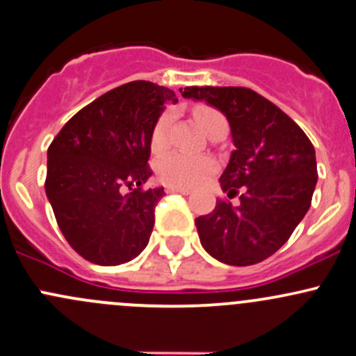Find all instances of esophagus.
I'll return each instance as SVG.
<instances>
[{"label": "esophagus", "instance_id": "obj_1", "mask_svg": "<svg viewBox=\"0 0 356 356\" xmlns=\"http://www.w3.org/2000/svg\"><path fill=\"white\" fill-rule=\"evenodd\" d=\"M167 193H181V194H189L191 191L186 189V188H175V186H168V188L165 189Z\"/></svg>", "mask_w": 356, "mask_h": 356}]
</instances>
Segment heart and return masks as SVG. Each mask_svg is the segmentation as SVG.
I'll use <instances>...</instances> for the list:
<instances>
[{
	"label": "heart",
	"instance_id": "b5f03b06",
	"mask_svg": "<svg viewBox=\"0 0 356 356\" xmlns=\"http://www.w3.org/2000/svg\"><path fill=\"white\" fill-rule=\"evenodd\" d=\"M194 119L200 124V128L204 133H209L218 122L225 121L223 115L218 111L208 106H197L194 109ZM170 124V115L163 114L156 121L155 128L152 133V148L155 152L165 148L167 145V131ZM216 168L215 160L209 156H197L189 155L182 152H170L163 155L156 163V174L160 181L167 186H175V188H193L200 184L203 179H207L209 174Z\"/></svg>",
	"mask_w": 356,
	"mask_h": 356
}]
</instances>
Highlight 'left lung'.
<instances>
[{
    "label": "left lung",
    "mask_w": 356,
    "mask_h": 356,
    "mask_svg": "<svg viewBox=\"0 0 356 356\" xmlns=\"http://www.w3.org/2000/svg\"><path fill=\"white\" fill-rule=\"evenodd\" d=\"M182 97L204 100L227 118L235 149L220 186L241 203L216 201L197 216L204 250L230 266L273 256L309 211L317 182L316 149L280 107L244 87H186Z\"/></svg>",
    "instance_id": "left-lung-1"
}]
</instances>
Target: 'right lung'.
<instances>
[{"mask_svg":"<svg viewBox=\"0 0 356 356\" xmlns=\"http://www.w3.org/2000/svg\"><path fill=\"white\" fill-rule=\"evenodd\" d=\"M172 90L138 80L73 115L47 149L46 194L68 244L100 266L140 256L163 188L143 189L152 133Z\"/></svg>","mask_w":356,"mask_h":356,"instance_id":"add662e5","label":"right lung"}]
</instances>
